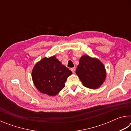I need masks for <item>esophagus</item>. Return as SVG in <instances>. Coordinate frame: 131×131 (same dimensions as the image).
Here are the masks:
<instances>
[{
  "instance_id": "34e87169",
  "label": "esophagus",
  "mask_w": 131,
  "mask_h": 131,
  "mask_svg": "<svg viewBox=\"0 0 131 131\" xmlns=\"http://www.w3.org/2000/svg\"><path fill=\"white\" fill-rule=\"evenodd\" d=\"M71 70H72V72L73 73H74L75 71H76V68H71Z\"/></svg>"
}]
</instances>
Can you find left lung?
<instances>
[{"instance_id":"left-lung-1","label":"left lung","mask_w":131,"mask_h":131,"mask_svg":"<svg viewBox=\"0 0 131 131\" xmlns=\"http://www.w3.org/2000/svg\"><path fill=\"white\" fill-rule=\"evenodd\" d=\"M76 73L84 86L93 90L100 87L106 77V69L102 62L87 55L80 58Z\"/></svg>"}]
</instances>
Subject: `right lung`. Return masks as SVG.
I'll use <instances>...</instances> for the list:
<instances>
[{
    "label": "right lung",
    "instance_id": "obj_1",
    "mask_svg": "<svg viewBox=\"0 0 131 131\" xmlns=\"http://www.w3.org/2000/svg\"><path fill=\"white\" fill-rule=\"evenodd\" d=\"M72 72L54 55L44 58L33 68L32 78L40 92L55 96L65 87V82Z\"/></svg>",
    "mask_w": 131,
    "mask_h": 131
}]
</instances>
